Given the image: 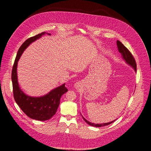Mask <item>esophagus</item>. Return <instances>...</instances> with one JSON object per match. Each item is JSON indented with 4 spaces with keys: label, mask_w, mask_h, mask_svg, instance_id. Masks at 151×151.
Instances as JSON below:
<instances>
[{
    "label": "esophagus",
    "mask_w": 151,
    "mask_h": 151,
    "mask_svg": "<svg viewBox=\"0 0 151 151\" xmlns=\"http://www.w3.org/2000/svg\"><path fill=\"white\" fill-rule=\"evenodd\" d=\"M75 87L76 88H78L81 87V84L77 82L75 84Z\"/></svg>",
    "instance_id": "34e87169"
}]
</instances>
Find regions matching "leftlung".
I'll use <instances>...</instances> for the list:
<instances>
[{"instance_id": "8db88e82", "label": "left lung", "mask_w": 151, "mask_h": 151, "mask_svg": "<svg viewBox=\"0 0 151 151\" xmlns=\"http://www.w3.org/2000/svg\"><path fill=\"white\" fill-rule=\"evenodd\" d=\"M116 45H117L118 51H119V52H120V54L122 55V59L126 62V63L127 64H128L129 65L132 67V68L134 69V71L136 72V71H137L136 63H135V61L134 60V57L132 55V54H131V52L129 51V50L120 41L117 40ZM81 115H82V114H81ZM82 116L83 117L84 120L88 124H89V125H90L91 126H94V127H102V126H108V125L111 124L112 123H113L114 122H115L116 120V119H115L114 120H112V121H111L110 122L104 123H91V122L88 121L82 115Z\"/></svg>"}]
</instances>
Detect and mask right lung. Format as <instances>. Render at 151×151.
<instances>
[{
	"label": "right lung",
	"mask_w": 151,
	"mask_h": 151,
	"mask_svg": "<svg viewBox=\"0 0 151 151\" xmlns=\"http://www.w3.org/2000/svg\"><path fill=\"white\" fill-rule=\"evenodd\" d=\"M45 34L51 35L50 34L44 32L28 39L24 42L17 52L12 73L13 94L17 105L28 117L40 121L49 120L55 114L61 96L68 91L65 86V83L55 87L44 96H30L24 93L21 89L18 82L17 70L18 62L23 52L32 43Z\"/></svg>",
	"instance_id": "add662e5"
}]
</instances>
